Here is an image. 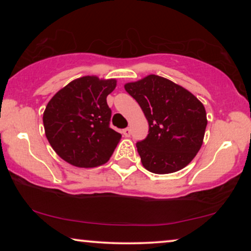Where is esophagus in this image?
Here are the masks:
<instances>
[{
    "label": "esophagus",
    "instance_id": "obj_1",
    "mask_svg": "<svg viewBox=\"0 0 251 251\" xmlns=\"http://www.w3.org/2000/svg\"><path fill=\"white\" fill-rule=\"evenodd\" d=\"M122 133L125 137H130V135H131V130H130L129 128H126L122 130Z\"/></svg>",
    "mask_w": 251,
    "mask_h": 251
}]
</instances>
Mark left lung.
<instances>
[{"instance_id":"left-lung-1","label":"left lung","mask_w":251,"mask_h":251,"mask_svg":"<svg viewBox=\"0 0 251 251\" xmlns=\"http://www.w3.org/2000/svg\"><path fill=\"white\" fill-rule=\"evenodd\" d=\"M125 89L149 121V135L136 144L144 168L163 175L186 167L203 143L208 123L203 104L185 88L154 74Z\"/></svg>"}]
</instances>
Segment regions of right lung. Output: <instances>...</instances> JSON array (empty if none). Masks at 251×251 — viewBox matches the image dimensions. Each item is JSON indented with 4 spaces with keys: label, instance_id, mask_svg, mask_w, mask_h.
<instances>
[{
    "label": "right lung",
    "instance_id": "obj_1",
    "mask_svg": "<svg viewBox=\"0 0 251 251\" xmlns=\"http://www.w3.org/2000/svg\"><path fill=\"white\" fill-rule=\"evenodd\" d=\"M116 80L83 76L60 89L43 113L50 145L72 166L95 168L107 162L121 133L109 126L112 111L106 98Z\"/></svg>",
    "mask_w": 251,
    "mask_h": 251
}]
</instances>
